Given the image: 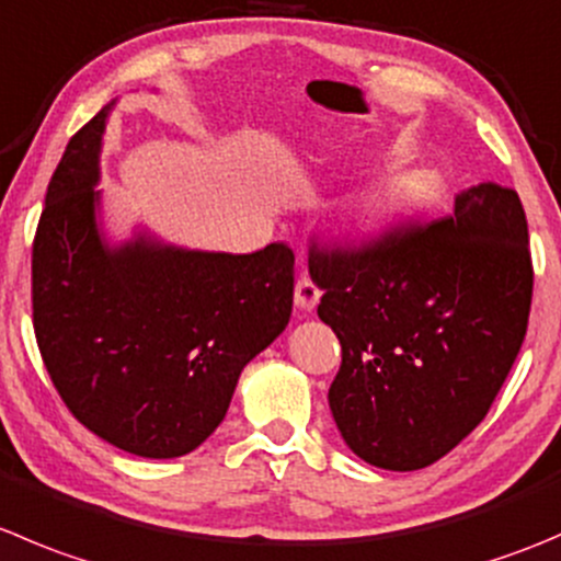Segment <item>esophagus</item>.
Masks as SVG:
<instances>
[{"mask_svg":"<svg viewBox=\"0 0 561 561\" xmlns=\"http://www.w3.org/2000/svg\"><path fill=\"white\" fill-rule=\"evenodd\" d=\"M318 301H320L318 285L304 274L301 279L296 282V307L301 309V312H312V309L318 307Z\"/></svg>","mask_w":561,"mask_h":561,"instance_id":"34e87169","label":"esophagus"}]
</instances>
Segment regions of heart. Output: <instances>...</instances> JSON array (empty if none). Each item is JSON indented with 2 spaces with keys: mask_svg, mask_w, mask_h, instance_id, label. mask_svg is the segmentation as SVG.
<instances>
[{
  "mask_svg": "<svg viewBox=\"0 0 561 561\" xmlns=\"http://www.w3.org/2000/svg\"><path fill=\"white\" fill-rule=\"evenodd\" d=\"M427 181L425 178H411V181L405 183V192H408V197H413V199H422V197H427Z\"/></svg>",
  "mask_w": 561,
  "mask_h": 561,
  "instance_id": "obj_1",
  "label": "heart"
}]
</instances>
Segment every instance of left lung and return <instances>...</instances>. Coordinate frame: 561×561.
I'll use <instances>...</instances> for the list:
<instances>
[{
	"label": "left lung",
	"instance_id": "left-lung-1",
	"mask_svg": "<svg viewBox=\"0 0 561 561\" xmlns=\"http://www.w3.org/2000/svg\"><path fill=\"white\" fill-rule=\"evenodd\" d=\"M318 314L342 345L329 405L353 455L416 471L496 400L526 336L531 254L513 188L480 183L455 214L358 249H309Z\"/></svg>",
	"mask_w": 561,
	"mask_h": 561
}]
</instances>
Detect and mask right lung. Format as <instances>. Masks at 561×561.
<instances>
[{"label":"right lung","mask_w":561,"mask_h":561,"mask_svg":"<svg viewBox=\"0 0 561 561\" xmlns=\"http://www.w3.org/2000/svg\"><path fill=\"white\" fill-rule=\"evenodd\" d=\"M103 106L65 148L32 243V320L59 397L98 438L181 458L221 425L241 369L285 331L293 257L199 252L101 227Z\"/></svg>","instance_id":"obj_1"}]
</instances>
